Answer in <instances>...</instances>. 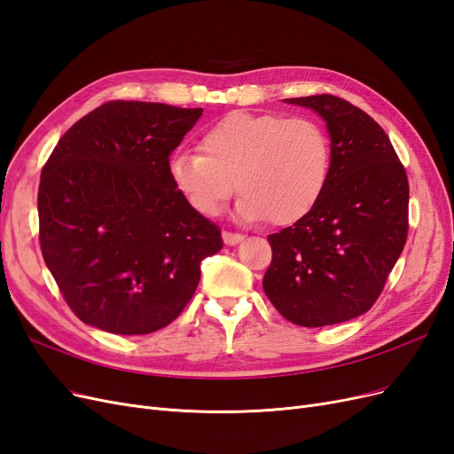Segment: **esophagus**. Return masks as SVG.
<instances>
[{"mask_svg": "<svg viewBox=\"0 0 454 454\" xmlns=\"http://www.w3.org/2000/svg\"><path fill=\"white\" fill-rule=\"evenodd\" d=\"M223 241L228 245V247H233L243 241V236L241 233H231V231H223Z\"/></svg>", "mask_w": 454, "mask_h": 454, "instance_id": "1", "label": "esophagus"}]
</instances>
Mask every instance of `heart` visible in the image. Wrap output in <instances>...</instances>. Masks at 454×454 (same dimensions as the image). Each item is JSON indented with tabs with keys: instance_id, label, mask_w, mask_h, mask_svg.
Here are the masks:
<instances>
[{
	"instance_id": "b5f03b06",
	"label": "heart",
	"mask_w": 454,
	"mask_h": 454,
	"mask_svg": "<svg viewBox=\"0 0 454 454\" xmlns=\"http://www.w3.org/2000/svg\"><path fill=\"white\" fill-rule=\"evenodd\" d=\"M201 153L171 156L175 190L196 213L216 216L238 186L241 223L288 226L311 213L330 175V141L309 119L233 111L200 139Z\"/></svg>"
}]
</instances>
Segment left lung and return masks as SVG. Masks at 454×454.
<instances>
[{
    "label": "left lung",
    "mask_w": 454,
    "mask_h": 454,
    "mask_svg": "<svg viewBox=\"0 0 454 454\" xmlns=\"http://www.w3.org/2000/svg\"><path fill=\"white\" fill-rule=\"evenodd\" d=\"M313 109L330 137V175L311 213L268 241L266 296L305 328L364 315L407 239L409 184L388 136L370 114L330 94L288 98Z\"/></svg>",
    "instance_id": "1"
}]
</instances>
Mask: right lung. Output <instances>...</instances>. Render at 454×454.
Instances as JSON below:
<instances>
[{
    "instance_id": "right-lung-1",
    "label": "right lung",
    "mask_w": 454,
    "mask_h": 454,
    "mask_svg": "<svg viewBox=\"0 0 454 454\" xmlns=\"http://www.w3.org/2000/svg\"><path fill=\"white\" fill-rule=\"evenodd\" d=\"M203 109L109 101L73 124L41 173L43 258L84 325L143 335L194 296L221 230L175 190L169 154Z\"/></svg>"
}]
</instances>
